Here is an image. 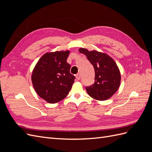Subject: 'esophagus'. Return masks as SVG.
Returning a JSON list of instances; mask_svg holds the SVG:
<instances>
[{
    "label": "esophagus",
    "instance_id": "obj_1",
    "mask_svg": "<svg viewBox=\"0 0 152 152\" xmlns=\"http://www.w3.org/2000/svg\"><path fill=\"white\" fill-rule=\"evenodd\" d=\"M80 78V73H77V74L76 75V79H77V80H79Z\"/></svg>",
    "mask_w": 152,
    "mask_h": 152
}]
</instances>
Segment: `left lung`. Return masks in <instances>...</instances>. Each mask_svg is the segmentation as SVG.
<instances>
[{"label":"left lung","mask_w":152,"mask_h":152,"mask_svg":"<svg viewBox=\"0 0 152 152\" xmlns=\"http://www.w3.org/2000/svg\"><path fill=\"white\" fill-rule=\"evenodd\" d=\"M93 65L95 72L94 84L86 87L87 93L95 99L104 101L111 98L120 87L121 75L115 61L108 54L97 50L80 48Z\"/></svg>","instance_id":"1"}]
</instances>
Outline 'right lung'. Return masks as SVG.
<instances>
[{
	"instance_id": "1",
	"label": "right lung",
	"mask_w": 152,
	"mask_h": 152,
	"mask_svg": "<svg viewBox=\"0 0 152 152\" xmlns=\"http://www.w3.org/2000/svg\"><path fill=\"white\" fill-rule=\"evenodd\" d=\"M69 50L47 53L41 57L31 74L35 91L49 103H56L66 97L75 77L71 74L66 59Z\"/></svg>"
}]
</instances>
